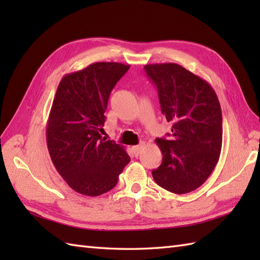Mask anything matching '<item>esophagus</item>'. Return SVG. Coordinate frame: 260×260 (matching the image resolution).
Listing matches in <instances>:
<instances>
[{"label":"esophagus","mask_w":260,"mask_h":260,"mask_svg":"<svg viewBox=\"0 0 260 260\" xmlns=\"http://www.w3.org/2000/svg\"><path fill=\"white\" fill-rule=\"evenodd\" d=\"M143 148H144V144H140V145H136V146H133V151H134V154L135 155L137 156V155H140L141 154V152L143 151Z\"/></svg>","instance_id":"esophagus-1"}]
</instances>
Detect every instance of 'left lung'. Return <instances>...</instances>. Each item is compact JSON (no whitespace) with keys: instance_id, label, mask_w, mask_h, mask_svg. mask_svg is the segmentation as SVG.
Instances as JSON below:
<instances>
[{"instance_id":"left-lung-1","label":"left lung","mask_w":260,"mask_h":260,"mask_svg":"<svg viewBox=\"0 0 260 260\" xmlns=\"http://www.w3.org/2000/svg\"><path fill=\"white\" fill-rule=\"evenodd\" d=\"M144 70L157 88L162 114L172 123V139L155 140L163 158L152 171L153 179L163 189L184 194L201 186L219 161V99L206 80L178 63L146 64Z\"/></svg>"}]
</instances>
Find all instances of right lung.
<instances>
[{"label": "right lung", "mask_w": 260, "mask_h": 260, "mask_svg": "<svg viewBox=\"0 0 260 260\" xmlns=\"http://www.w3.org/2000/svg\"><path fill=\"white\" fill-rule=\"evenodd\" d=\"M129 64L95 62L60 81L47 124L52 163L80 194L97 197L117 184L131 158L124 146L102 137L109 95Z\"/></svg>", "instance_id": "1"}]
</instances>
